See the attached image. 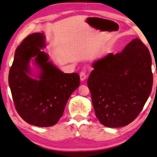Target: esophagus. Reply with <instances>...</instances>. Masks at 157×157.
I'll return each instance as SVG.
<instances>
[{"mask_svg":"<svg viewBox=\"0 0 157 157\" xmlns=\"http://www.w3.org/2000/svg\"><path fill=\"white\" fill-rule=\"evenodd\" d=\"M80 80L81 81H84L85 79H86L87 75H86V74H85V72L82 71V72L80 73Z\"/></svg>","mask_w":157,"mask_h":157,"instance_id":"1","label":"esophagus"}]
</instances>
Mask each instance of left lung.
<instances>
[{"label":"left lung","mask_w":157,"mask_h":157,"mask_svg":"<svg viewBox=\"0 0 157 157\" xmlns=\"http://www.w3.org/2000/svg\"><path fill=\"white\" fill-rule=\"evenodd\" d=\"M87 79L95 116L103 126L118 128L135 120L153 85L151 57L139 39L120 53L108 54L93 64Z\"/></svg>","instance_id":"1"}]
</instances>
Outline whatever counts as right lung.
<instances>
[{"mask_svg": "<svg viewBox=\"0 0 157 157\" xmlns=\"http://www.w3.org/2000/svg\"><path fill=\"white\" fill-rule=\"evenodd\" d=\"M45 37L34 33L16 50L8 83L16 111L29 124L39 127L55 125L63 115L69 98L80 85L77 73H64L56 67L44 52ZM31 58L39 67V80L29 76Z\"/></svg>", "mask_w": 157, "mask_h": 157, "instance_id": "1", "label": "right lung"}]
</instances>
